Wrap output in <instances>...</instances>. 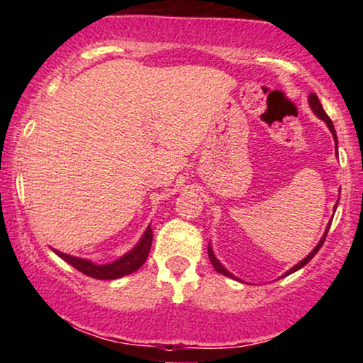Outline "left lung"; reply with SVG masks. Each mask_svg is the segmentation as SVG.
Masks as SVG:
<instances>
[{"label":"left lung","instance_id":"1","mask_svg":"<svg viewBox=\"0 0 363 363\" xmlns=\"http://www.w3.org/2000/svg\"><path fill=\"white\" fill-rule=\"evenodd\" d=\"M309 104H311L312 111H314V112H315V116H318V118H319V119H323V121H324V123H326V124H328V128H329V129H331L333 136H335V141H336V131H335V126H333V121H331V119H329V116L326 114V112H324V109H323V106H320V102H319V99H318V95H315V94H311V95H309ZM336 145H338V143H336ZM328 230H329V227H328ZM328 230H326V234H324V235H323V239H320V240H319V244H318V245H315V247H314V251H312V252L309 254V256H307V257H306V259H302L301 262H298V264H295V266H294V268H291V269H290V272H289V273H285V274H290V273L297 272V269H301V268H303V266H306V264H307V262H309V261L312 259V257H314V256H315V254H318V251H319V249H320V247H323L324 240H326ZM208 257H210L211 264H213V268L216 269V272H218V273H222V274H225V277H230V278H234V274H232V273H228V272H227V269H225V268H223V266H222V264H220V262H218V259H216V257L213 256V251H211V247H208Z\"/></svg>","mask_w":363,"mask_h":363}]
</instances>
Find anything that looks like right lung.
Wrapping results in <instances>:
<instances>
[{
	"label": "right lung",
	"mask_w": 363,
	"mask_h": 363,
	"mask_svg": "<svg viewBox=\"0 0 363 363\" xmlns=\"http://www.w3.org/2000/svg\"><path fill=\"white\" fill-rule=\"evenodd\" d=\"M152 239L153 232L148 227L140 242L136 244V247L131 249L128 254H124L123 257H119L118 261L111 262V264H94L89 259H80V257L68 256V254L60 251H56V254L66 262H69L73 268H77L78 272L86 274V277L97 278V280H116V278H123L126 274L135 273L136 269L143 266V262L148 257L150 247H152Z\"/></svg>",
	"instance_id": "1"
}]
</instances>
